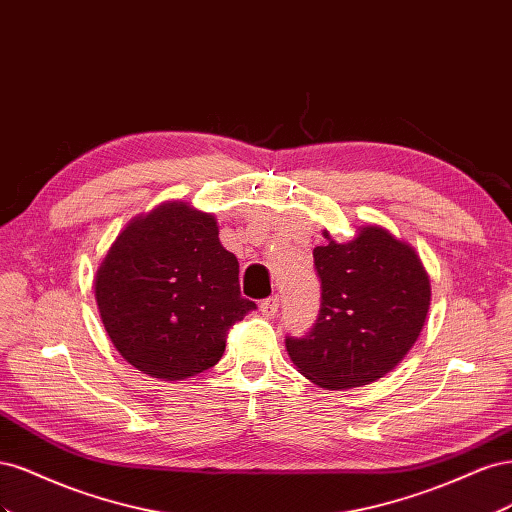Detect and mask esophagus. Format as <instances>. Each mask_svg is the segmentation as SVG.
<instances>
[{
    "label": "esophagus",
    "instance_id": "esophagus-1",
    "mask_svg": "<svg viewBox=\"0 0 512 512\" xmlns=\"http://www.w3.org/2000/svg\"><path fill=\"white\" fill-rule=\"evenodd\" d=\"M277 309H280V297H269V299H265L260 303V312H262V316H267V318H273L275 314H277Z\"/></svg>",
    "mask_w": 512,
    "mask_h": 512
}]
</instances>
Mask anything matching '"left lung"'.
Masks as SVG:
<instances>
[{"mask_svg": "<svg viewBox=\"0 0 512 512\" xmlns=\"http://www.w3.org/2000/svg\"><path fill=\"white\" fill-rule=\"evenodd\" d=\"M314 247L322 301L314 329L288 337L301 374L322 389L376 382L404 361L423 331L431 284L421 258L382 226L359 228L348 243L322 232Z\"/></svg>", "mask_w": 512, "mask_h": 512, "instance_id": "obj_1", "label": "left lung"}]
</instances>
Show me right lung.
I'll return each instance as SVG.
<instances>
[{"label": "right lung", "instance_id": "1", "mask_svg": "<svg viewBox=\"0 0 512 512\" xmlns=\"http://www.w3.org/2000/svg\"><path fill=\"white\" fill-rule=\"evenodd\" d=\"M213 215L168 200L138 215L96 271V303L117 352L138 371L185 380L222 359L226 335L256 303Z\"/></svg>", "mask_w": 512, "mask_h": 512}]
</instances>
